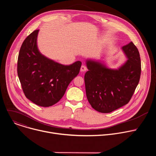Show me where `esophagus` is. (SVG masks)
Here are the masks:
<instances>
[{
	"label": "esophagus",
	"instance_id": "esophagus-1",
	"mask_svg": "<svg viewBox=\"0 0 156 156\" xmlns=\"http://www.w3.org/2000/svg\"><path fill=\"white\" fill-rule=\"evenodd\" d=\"M80 70L81 72H86L87 70V67L85 66V65H82L81 66V69H80Z\"/></svg>",
	"mask_w": 156,
	"mask_h": 156
}]
</instances>
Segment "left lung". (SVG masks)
I'll list each match as a JSON object with an SVG mask.
<instances>
[{
	"mask_svg": "<svg viewBox=\"0 0 156 156\" xmlns=\"http://www.w3.org/2000/svg\"><path fill=\"white\" fill-rule=\"evenodd\" d=\"M122 49L128 60L119 70L108 69L98 62H86V97L99 112L110 113L127 104L139 83L141 72L139 51L133 42Z\"/></svg>",
	"mask_w": 156,
	"mask_h": 156,
	"instance_id": "obj_1",
	"label": "left lung"
}]
</instances>
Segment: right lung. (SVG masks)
<instances>
[{
    "label": "right lung",
    "instance_id": "1",
    "mask_svg": "<svg viewBox=\"0 0 156 156\" xmlns=\"http://www.w3.org/2000/svg\"><path fill=\"white\" fill-rule=\"evenodd\" d=\"M39 30L34 31L21 46L17 63L18 76L22 90L29 100L41 107L58 102L81 66L77 61L63 65L42 55L37 48Z\"/></svg>",
    "mask_w": 156,
    "mask_h": 156
}]
</instances>
